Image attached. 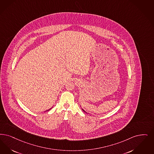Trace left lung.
<instances>
[{
	"instance_id": "1",
	"label": "left lung",
	"mask_w": 154,
	"mask_h": 154,
	"mask_svg": "<svg viewBox=\"0 0 154 154\" xmlns=\"http://www.w3.org/2000/svg\"><path fill=\"white\" fill-rule=\"evenodd\" d=\"M82 111H84V112H85V111H84V109H82Z\"/></svg>"
}]
</instances>
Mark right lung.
Wrapping results in <instances>:
<instances>
[{"label":"right lung","instance_id":"add662e5","mask_svg":"<svg viewBox=\"0 0 154 154\" xmlns=\"http://www.w3.org/2000/svg\"><path fill=\"white\" fill-rule=\"evenodd\" d=\"M52 108H53V107H52ZM51 108H50V109H49V110H48V111H49V110H50Z\"/></svg>","mask_w":154,"mask_h":154}]
</instances>
